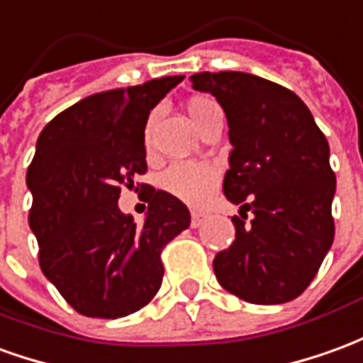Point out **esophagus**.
<instances>
[{"instance_id":"1","label":"esophagus","mask_w":363,"mask_h":363,"mask_svg":"<svg viewBox=\"0 0 363 363\" xmlns=\"http://www.w3.org/2000/svg\"><path fill=\"white\" fill-rule=\"evenodd\" d=\"M206 218V214H202V212H192V214H190V225H192V228H199V225L204 224Z\"/></svg>"}]
</instances>
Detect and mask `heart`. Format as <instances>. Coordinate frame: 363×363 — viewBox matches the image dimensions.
I'll list each match as a JSON object with an SVG mask.
<instances>
[{"instance_id": "obj_1", "label": "heart", "mask_w": 363, "mask_h": 363, "mask_svg": "<svg viewBox=\"0 0 363 363\" xmlns=\"http://www.w3.org/2000/svg\"><path fill=\"white\" fill-rule=\"evenodd\" d=\"M218 104L210 98H192L186 104L190 120L200 129L202 121L206 120L212 108ZM151 125V121H149ZM220 182V171L216 164L204 163V161H181V163L171 164L161 177V186L164 192H169L174 199L186 202L190 206H200L204 204L210 194L216 190Z\"/></svg>"}]
</instances>
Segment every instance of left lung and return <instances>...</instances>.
<instances>
[{"label":"left lung","mask_w":363,"mask_h":363,"mask_svg":"<svg viewBox=\"0 0 363 363\" xmlns=\"http://www.w3.org/2000/svg\"><path fill=\"white\" fill-rule=\"evenodd\" d=\"M190 82L222 106L234 147L224 194L242 206L232 218L234 243L214 257L218 283L253 305L289 303L311 285L334 242L328 141L305 102L271 80L228 70Z\"/></svg>","instance_id":"1"}]
</instances>
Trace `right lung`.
Segmentation results:
<instances>
[{
    "label": "right lung",
    "instance_id": "right-lung-1",
    "mask_svg": "<svg viewBox=\"0 0 363 363\" xmlns=\"http://www.w3.org/2000/svg\"><path fill=\"white\" fill-rule=\"evenodd\" d=\"M182 78L92 94L37 139L29 225L40 269L76 313L120 318L143 308L163 281V247L190 225L189 208L164 190L149 189L143 225L118 206L121 186L147 171L149 111Z\"/></svg>",
    "mask_w": 363,
    "mask_h": 363
}]
</instances>
